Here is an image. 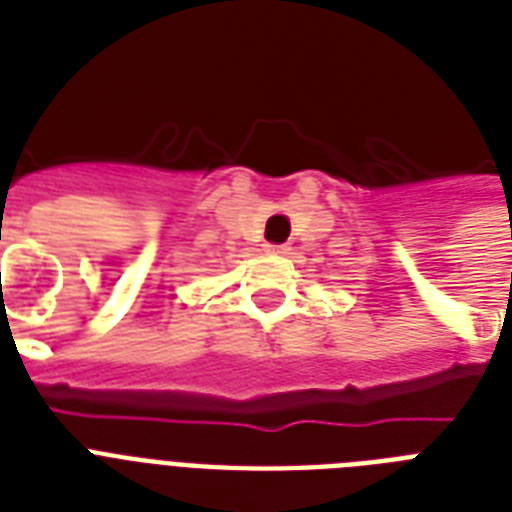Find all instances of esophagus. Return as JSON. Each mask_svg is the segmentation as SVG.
I'll return each mask as SVG.
<instances>
[{"mask_svg":"<svg viewBox=\"0 0 512 512\" xmlns=\"http://www.w3.org/2000/svg\"><path fill=\"white\" fill-rule=\"evenodd\" d=\"M265 249H268V252H273V255H287L289 252L287 244H265Z\"/></svg>","mask_w":512,"mask_h":512,"instance_id":"esophagus-1","label":"esophagus"}]
</instances>
